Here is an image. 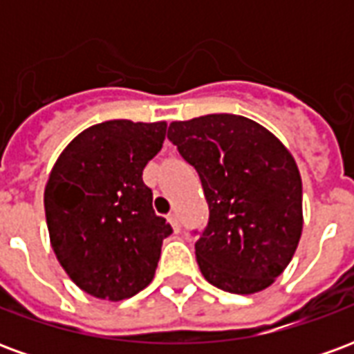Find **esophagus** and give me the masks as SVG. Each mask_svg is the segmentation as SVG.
Here are the masks:
<instances>
[{
	"mask_svg": "<svg viewBox=\"0 0 354 354\" xmlns=\"http://www.w3.org/2000/svg\"><path fill=\"white\" fill-rule=\"evenodd\" d=\"M169 222H170V225H172V230L180 231V227H182V225H180V218H178L176 212L169 214Z\"/></svg>",
	"mask_w": 354,
	"mask_h": 354,
	"instance_id": "obj_1",
	"label": "esophagus"
}]
</instances>
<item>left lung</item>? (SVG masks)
Masks as SVG:
<instances>
[{
  "mask_svg": "<svg viewBox=\"0 0 354 354\" xmlns=\"http://www.w3.org/2000/svg\"><path fill=\"white\" fill-rule=\"evenodd\" d=\"M167 136L195 167L207 197L208 223L195 243L203 277L231 294L271 286L304 227L294 157L261 124L233 113L174 121Z\"/></svg>",
  "mask_w": 354,
  "mask_h": 354,
  "instance_id": "left-lung-1",
  "label": "left lung"
}]
</instances>
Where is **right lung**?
<instances>
[{"label":"right lung","instance_id":"right-lung-1","mask_svg":"<svg viewBox=\"0 0 354 354\" xmlns=\"http://www.w3.org/2000/svg\"><path fill=\"white\" fill-rule=\"evenodd\" d=\"M165 136V121H104L77 134L50 170V246L68 277L91 296L119 301L153 281L172 227L155 214L142 172Z\"/></svg>","mask_w":354,"mask_h":354}]
</instances>
